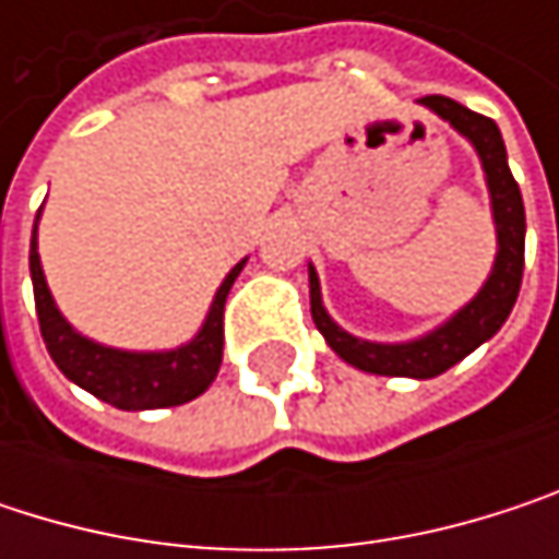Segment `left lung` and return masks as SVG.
<instances>
[{"mask_svg": "<svg viewBox=\"0 0 559 559\" xmlns=\"http://www.w3.org/2000/svg\"><path fill=\"white\" fill-rule=\"evenodd\" d=\"M420 106H427L430 112L447 119L476 148L483 170H486L489 197H492L499 252H496V265L483 284V290L463 310H456L443 326H437L417 340H407V343H369V340H359V336L346 333L343 326H336L323 307L320 278L310 265V313H313L317 330L323 333L326 346L343 362H349L362 372H372V376L433 379V376L447 372L450 366L466 359L473 349H479L486 340H492L502 330V323L518 300L521 275H524V203H521V190L508 168L499 126L447 96H424Z\"/></svg>", "mask_w": 559, "mask_h": 559, "instance_id": "1", "label": "left lung"}]
</instances>
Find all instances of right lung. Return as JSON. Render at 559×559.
Returning a JSON list of instances; mask_svg holds the SVG:
<instances>
[{"label": "right lung", "instance_id": "obj_1", "mask_svg": "<svg viewBox=\"0 0 559 559\" xmlns=\"http://www.w3.org/2000/svg\"><path fill=\"white\" fill-rule=\"evenodd\" d=\"M38 216H41V210H38ZM28 265H32L35 307H38L45 346H48L57 369L73 385L96 394L99 401H106L119 411H152V407L187 404L213 385L219 362H223V307H226L229 287L239 278L246 259L223 278L200 333L190 343H183L177 349H165V353L112 349V346L86 340L63 320V313L57 310L55 297H51V287L45 281V272H41L38 219L32 229Z\"/></svg>", "mask_w": 559, "mask_h": 559}]
</instances>
